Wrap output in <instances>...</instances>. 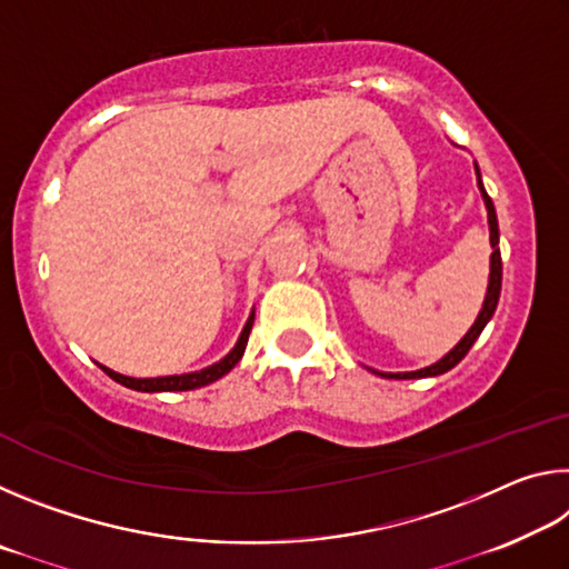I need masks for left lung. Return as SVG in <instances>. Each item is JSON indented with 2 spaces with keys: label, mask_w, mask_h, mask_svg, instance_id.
<instances>
[{
  "label": "left lung",
  "mask_w": 569,
  "mask_h": 569,
  "mask_svg": "<svg viewBox=\"0 0 569 569\" xmlns=\"http://www.w3.org/2000/svg\"><path fill=\"white\" fill-rule=\"evenodd\" d=\"M475 172H477V188L481 192V200H485V208H487V223H489V246H492V256H489V283H487V293H485V303H481V311L477 313L475 323H471V329L461 336L459 343L451 349L449 353L441 356L439 361H435L431 366H423V369L417 371H399V373H387V371H373L379 373L383 379H423V377H439V373H447L449 369H455V366L465 359L467 351L475 346V341L479 339V333L485 331V326L492 319L495 311H497V303H499V291H502V256H499V226H497V210L492 198L487 196L485 190V182H481V172L479 166L475 162Z\"/></svg>",
  "instance_id": "left-lung-1"
}]
</instances>
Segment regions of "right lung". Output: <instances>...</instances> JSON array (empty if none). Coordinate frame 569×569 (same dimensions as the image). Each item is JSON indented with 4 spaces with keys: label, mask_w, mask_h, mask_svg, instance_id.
<instances>
[{
    "label": "right lung",
    "mask_w": 569,
    "mask_h": 569,
    "mask_svg": "<svg viewBox=\"0 0 569 569\" xmlns=\"http://www.w3.org/2000/svg\"><path fill=\"white\" fill-rule=\"evenodd\" d=\"M253 319H256V311H250L248 321L243 326V331H240L238 341L233 349H230L223 359L206 366V369L200 371H190V373H172V377H158V379H134V377H124V373H118L108 369V366L100 363V369L108 373L112 381L122 383V387L134 389V391H146V393H158V391H190V389H200V387H208V383L218 381L220 377H226V373L233 369V366L243 359V351H246V343H248V333L253 329Z\"/></svg>",
    "instance_id": "add662e5"
}]
</instances>
